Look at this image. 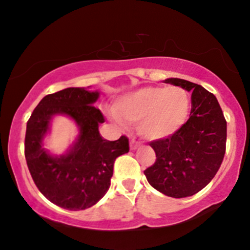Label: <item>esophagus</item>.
I'll list each match as a JSON object with an SVG mask.
<instances>
[{
    "label": "esophagus",
    "instance_id": "34e87169",
    "mask_svg": "<svg viewBox=\"0 0 250 250\" xmlns=\"http://www.w3.org/2000/svg\"><path fill=\"white\" fill-rule=\"evenodd\" d=\"M140 145H141L140 141L135 140V139H134V138L130 139V148H132V149L139 148V147H140Z\"/></svg>",
    "mask_w": 250,
    "mask_h": 250
}]
</instances>
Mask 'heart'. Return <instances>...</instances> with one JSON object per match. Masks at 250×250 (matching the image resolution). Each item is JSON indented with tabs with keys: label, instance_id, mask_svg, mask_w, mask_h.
Returning a JSON list of instances; mask_svg holds the SVG:
<instances>
[{
	"label": "heart",
	"instance_id": "heart-1",
	"mask_svg": "<svg viewBox=\"0 0 250 250\" xmlns=\"http://www.w3.org/2000/svg\"><path fill=\"white\" fill-rule=\"evenodd\" d=\"M190 111L188 92L181 87L149 86L132 92L117 102V122L137 123L139 133L147 139L167 138L177 132Z\"/></svg>",
	"mask_w": 250,
	"mask_h": 250
}]
</instances>
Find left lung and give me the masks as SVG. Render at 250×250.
Returning a JSON list of instances; mask_svg holds the SVG:
<instances>
[{
	"instance_id": "obj_1",
	"label": "left lung",
	"mask_w": 250,
	"mask_h": 250,
	"mask_svg": "<svg viewBox=\"0 0 250 250\" xmlns=\"http://www.w3.org/2000/svg\"><path fill=\"white\" fill-rule=\"evenodd\" d=\"M167 83L191 92L188 121L172 135L149 143L156 162L144 171L149 185L171 198H187L206 187L227 148V121L214 94L198 83L171 78Z\"/></svg>"
}]
</instances>
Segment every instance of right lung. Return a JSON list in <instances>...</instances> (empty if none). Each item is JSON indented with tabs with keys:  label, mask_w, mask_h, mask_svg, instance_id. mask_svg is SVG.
<instances>
[{
	"label": "right lung",
	"mask_w": 250,
	"mask_h": 250,
	"mask_svg": "<svg viewBox=\"0 0 250 250\" xmlns=\"http://www.w3.org/2000/svg\"><path fill=\"white\" fill-rule=\"evenodd\" d=\"M98 92L69 87L44 97L30 120L25 135V158L33 182L52 204L69 211H80L101 200L110 187L117 157L129 152V141L122 135L107 141L99 133L105 122L94 107ZM55 114H67L79 125L75 145L61 157H52L41 147Z\"/></svg>",
	"instance_id": "add662e5"
}]
</instances>
